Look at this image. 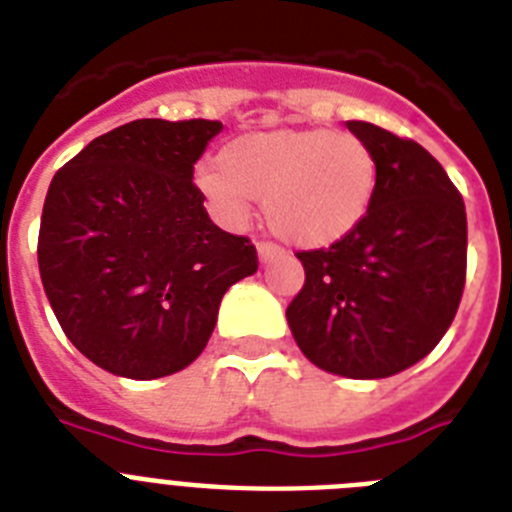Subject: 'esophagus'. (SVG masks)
<instances>
[{
	"label": "esophagus",
	"instance_id": "obj_1",
	"mask_svg": "<svg viewBox=\"0 0 512 512\" xmlns=\"http://www.w3.org/2000/svg\"><path fill=\"white\" fill-rule=\"evenodd\" d=\"M282 248L277 246V243H271V241H261L259 243V259L261 261H271V259H277V256H282Z\"/></svg>",
	"mask_w": 512,
	"mask_h": 512
}]
</instances>
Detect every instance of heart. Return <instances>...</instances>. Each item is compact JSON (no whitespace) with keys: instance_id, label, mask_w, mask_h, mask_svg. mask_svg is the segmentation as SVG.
I'll list each match as a JSON object with an SVG mask.
<instances>
[{"instance_id":"heart-1","label":"heart","mask_w":512,"mask_h":512,"mask_svg":"<svg viewBox=\"0 0 512 512\" xmlns=\"http://www.w3.org/2000/svg\"><path fill=\"white\" fill-rule=\"evenodd\" d=\"M379 166L364 138L343 130H274L230 140L220 164H202L197 189L220 220L243 223L264 200L279 238L320 248L346 238L372 207Z\"/></svg>"}]
</instances>
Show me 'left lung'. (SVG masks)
<instances>
[{
	"label": "left lung",
	"instance_id": "1",
	"mask_svg": "<svg viewBox=\"0 0 512 512\" xmlns=\"http://www.w3.org/2000/svg\"><path fill=\"white\" fill-rule=\"evenodd\" d=\"M346 128L377 156V192L346 238L297 253L305 284L287 323L325 372L382 379L431 354L449 330L467 282V210L420 143L364 120Z\"/></svg>",
	"mask_w": 512,
	"mask_h": 512
}]
</instances>
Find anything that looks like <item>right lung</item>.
Instances as JSON below:
<instances>
[{
    "instance_id": "right-lung-1",
    "label": "right lung",
    "mask_w": 512,
    "mask_h": 512,
    "mask_svg": "<svg viewBox=\"0 0 512 512\" xmlns=\"http://www.w3.org/2000/svg\"><path fill=\"white\" fill-rule=\"evenodd\" d=\"M217 120L125 122L56 171L38 233L43 289L69 341L117 377L192 364L230 284L259 269L192 182Z\"/></svg>"
}]
</instances>
